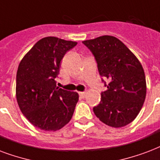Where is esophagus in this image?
Instances as JSON below:
<instances>
[{
    "mask_svg": "<svg viewBox=\"0 0 160 160\" xmlns=\"http://www.w3.org/2000/svg\"><path fill=\"white\" fill-rule=\"evenodd\" d=\"M79 95L81 98H84L85 96H86V92L85 91H83V92H79Z\"/></svg>",
    "mask_w": 160,
    "mask_h": 160,
    "instance_id": "esophagus-1",
    "label": "esophagus"
}]
</instances>
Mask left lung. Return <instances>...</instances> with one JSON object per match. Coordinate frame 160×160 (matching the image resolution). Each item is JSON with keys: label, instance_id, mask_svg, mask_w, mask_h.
Returning a JSON list of instances; mask_svg holds the SVG:
<instances>
[{"label": "left lung", "instance_id": "8db88e82", "mask_svg": "<svg viewBox=\"0 0 160 160\" xmlns=\"http://www.w3.org/2000/svg\"><path fill=\"white\" fill-rule=\"evenodd\" d=\"M82 42L95 56L100 75L109 81L105 82L107 90L101 93L100 104L93 108L95 115L110 127L126 126L138 115L146 97L142 64L115 37L105 35Z\"/></svg>", "mask_w": 160, "mask_h": 160}]
</instances>
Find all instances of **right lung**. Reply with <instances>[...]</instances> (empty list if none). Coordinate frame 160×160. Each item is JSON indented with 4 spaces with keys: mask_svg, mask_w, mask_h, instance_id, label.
Returning a JSON list of instances; mask_svg holds the SVG:
<instances>
[{
    "mask_svg": "<svg viewBox=\"0 0 160 160\" xmlns=\"http://www.w3.org/2000/svg\"><path fill=\"white\" fill-rule=\"evenodd\" d=\"M76 44L46 37L21 60L17 72V101L21 112L36 128L57 131L72 118L79 95L57 87L55 78L64 54Z\"/></svg>",
    "mask_w": 160,
    "mask_h": 160,
    "instance_id": "obj_1",
    "label": "right lung"
}]
</instances>
